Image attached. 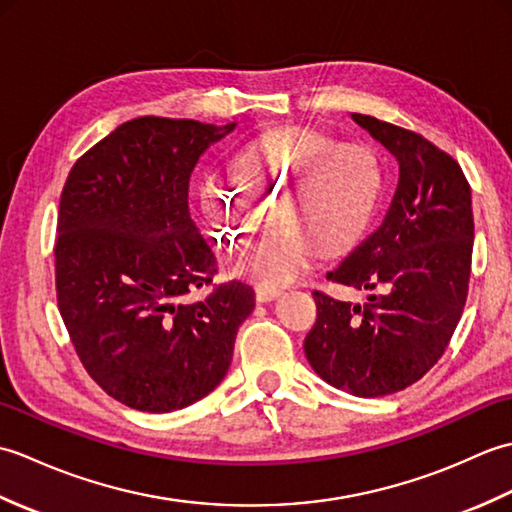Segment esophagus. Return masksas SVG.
Segmentation results:
<instances>
[{
  "label": "esophagus",
  "instance_id": "esophagus-1",
  "mask_svg": "<svg viewBox=\"0 0 512 512\" xmlns=\"http://www.w3.org/2000/svg\"><path fill=\"white\" fill-rule=\"evenodd\" d=\"M277 297H281V290H275V288H264V286H257V288H255V299H257L259 303L275 301Z\"/></svg>",
  "mask_w": 512,
  "mask_h": 512
}]
</instances>
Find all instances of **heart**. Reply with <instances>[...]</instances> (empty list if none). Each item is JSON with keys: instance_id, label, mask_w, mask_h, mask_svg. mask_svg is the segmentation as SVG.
Instances as JSON below:
<instances>
[{"instance_id": "heart-1", "label": "heart", "mask_w": 512, "mask_h": 512, "mask_svg": "<svg viewBox=\"0 0 512 512\" xmlns=\"http://www.w3.org/2000/svg\"><path fill=\"white\" fill-rule=\"evenodd\" d=\"M237 178L209 171L200 200L226 248H244L273 206L275 228L237 259L235 275L284 288L312 268L319 250L343 253L367 231L383 198V162L367 145L339 143L308 127L250 140Z\"/></svg>"}]
</instances>
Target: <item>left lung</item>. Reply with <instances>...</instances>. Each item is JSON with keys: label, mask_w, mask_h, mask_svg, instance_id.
Returning <instances> with one entry per match:
<instances>
[{"label": "left lung", "mask_w": 512, "mask_h": 512, "mask_svg": "<svg viewBox=\"0 0 512 512\" xmlns=\"http://www.w3.org/2000/svg\"><path fill=\"white\" fill-rule=\"evenodd\" d=\"M398 162L383 222L328 279L372 290L365 303L312 292L317 323L303 350L325 383L358 398L416 383L447 350L471 277V187L458 162L416 132L350 114Z\"/></svg>", "instance_id": "left-lung-1"}]
</instances>
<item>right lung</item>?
<instances>
[{"label": "right lung", "instance_id": "obj_1", "mask_svg": "<svg viewBox=\"0 0 512 512\" xmlns=\"http://www.w3.org/2000/svg\"><path fill=\"white\" fill-rule=\"evenodd\" d=\"M237 123L143 116L74 162L57 217V301L83 367L123 405L167 413L222 383L255 308L242 281L211 286L215 255L189 213L198 160Z\"/></svg>", "mask_w": 512, "mask_h": 512}]
</instances>
